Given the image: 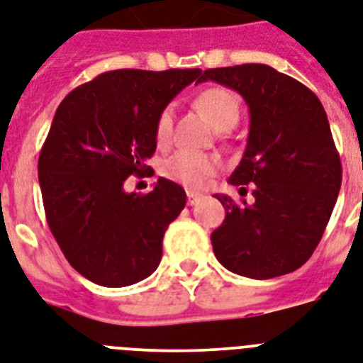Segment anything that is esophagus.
Segmentation results:
<instances>
[{
	"mask_svg": "<svg viewBox=\"0 0 363 363\" xmlns=\"http://www.w3.org/2000/svg\"><path fill=\"white\" fill-rule=\"evenodd\" d=\"M186 197H188V205H196L197 201L203 199V194H197V191H186Z\"/></svg>",
	"mask_w": 363,
	"mask_h": 363,
	"instance_id": "obj_1",
	"label": "esophagus"
}]
</instances>
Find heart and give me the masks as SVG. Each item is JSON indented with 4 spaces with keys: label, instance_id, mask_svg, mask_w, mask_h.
I'll return each mask as SVG.
<instances>
[{
    "label": "heart",
    "instance_id": "obj_1",
    "mask_svg": "<svg viewBox=\"0 0 363 363\" xmlns=\"http://www.w3.org/2000/svg\"><path fill=\"white\" fill-rule=\"evenodd\" d=\"M196 106L214 125L219 133L230 130L240 120V103L230 90L221 86H212L197 94ZM173 130V108L164 106L155 123V138L158 145H166L172 138ZM221 162L216 155L194 153V151H179L166 158L162 164L164 177L182 186L197 190L208 182V179L219 169Z\"/></svg>",
    "mask_w": 363,
    "mask_h": 363
}]
</instances>
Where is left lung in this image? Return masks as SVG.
I'll return each mask as SVG.
<instances>
[{"instance_id":"8db88e82","label":"left lung","mask_w":363,"mask_h":363,"mask_svg":"<svg viewBox=\"0 0 363 363\" xmlns=\"http://www.w3.org/2000/svg\"><path fill=\"white\" fill-rule=\"evenodd\" d=\"M201 81L236 90L251 116L247 145L228 184L252 182L255 201L216 194L227 210L210 236L216 258L258 280L299 269L318 247L342 186L327 112L310 88L266 64L206 69Z\"/></svg>"}]
</instances>
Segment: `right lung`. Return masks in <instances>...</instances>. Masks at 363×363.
I'll return each instance as SVG.
<instances>
[{"instance_id":"right-lung-1","label":"right lung","mask_w":363,"mask_h":363,"mask_svg":"<svg viewBox=\"0 0 363 363\" xmlns=\"http://www.w3.org/2000/svg\"><path fill=\"white\" fill-rule=\"evenodd\" d=\"M201 69H114L64 97L38 158L45 218L66 260L84 279L123 288L147 279L162 238L186 205L177 182L158 179L145 196L127 194V177L149 172L155 123Z\"/></svg>"}]
</instances>
